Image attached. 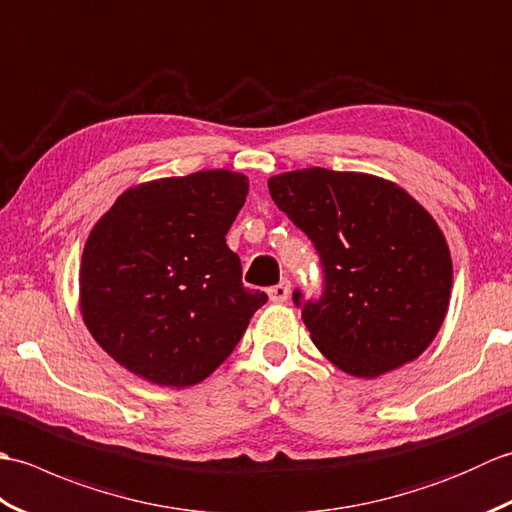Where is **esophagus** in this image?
Listing matches in <instances>:
<instances>
[{
	"instance_id": "1",
	"label": "esophagus",
	"mask_w": 512,
	"mask_h": 512,
	"mask_svg": "<svg viewBox=\"0 0 512 512\" xmlns=\"http://www.w3.org/2000/svg\"><path fill=\"white\" fill-rule=\"evenodd\" d=\"M268 297H270V301H275V303H286L290 299V281H281V284L270 288Z\"/></svg>"
}]
</instances>
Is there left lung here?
<instances>
[{"mask_svg":"<svg viewBox=\"0 0 512 512\" xmlns=\"http://www.w3.org/2000/svg\"><path fill=\"white\" fill-rule=\"evenodd\" d=\"M268 191L321 255L325 292L301 312L321 354L356 378L416 361L442 328L453 286L431 213L396 182L361 171H286ZM292 299L301 306L299 292Z\"/></svg>","mask_w":512,"mask_h":512,"instance_id":"8db88e82","label":"left lung"}]
</instances>
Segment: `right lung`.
Returning a JSON list of instances; mask_svg holds the SVG:
<instances>
[{
    "label": "right lung",
    "instance_id": "add662e5",
    "mask_svg": "<svg viewBox=\"0 0 512 512\" xmlns=\"http://www.w3.org/2000/svg\"><path fill=\"white\" fill-rule=\"evenodd\" d=\"M248 178L211 169L140 182L118 195L85 242L79 306L94 341L160 387L198 385L266 303L242 284L226 233Z\"/></svg>",
    "mask_w": 512,
    "mask_h": 512
}]
</instances>
